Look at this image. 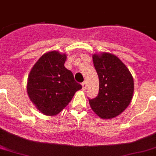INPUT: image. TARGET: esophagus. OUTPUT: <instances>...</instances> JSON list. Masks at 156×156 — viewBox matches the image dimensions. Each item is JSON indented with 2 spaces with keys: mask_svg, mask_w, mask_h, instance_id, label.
I'll return each mask as SVG.
<instances>
[{
  "mask_svg": "<svg viewBox=\"0 0 156 156\" xmlns=\"http://www.w3.org/2000/svg\"><path fill=\"white\" fill-rule=\"evenodd\" d=\"M82 87H83V90L86 89V87H87V82L86 81H83L82 83Z\"/></svg>",
  "mask_w": 156,
  "mask_h": 156,
  "instance_id": "34e87169",
  "label": "esophagus"
}]
</instances>
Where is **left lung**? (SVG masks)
<instances>
[{"mask_svg":"<svg viewBox=\"0 0 156 156\" xmlns=\"http://www.w3.org/2000/svg\"><path fill=\"white\" fill-rule=\"evenodd\" d=\"M98 74V96L89 100L91 108L102 119H112L121 114L132 101L134 92L132 76L126 65L113 54L92 55Z\"/></svg>","mask_w":156,"mask_h":156,"instance_id":"obj_1","label":"left lung"}]
</instances>
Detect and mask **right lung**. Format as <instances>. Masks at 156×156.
<instances>
[{"label":"right lung","mask_w":156,"mask_h":156,"mask_svg":"<svg viewBox=\"0 0 156 156\" xmlns=\"http://www.w3.org/2000/svg\"><path fill=\"white\" fill-rule=\"evenodd\" d=\"M66 55L57 51L46 52L31 69L27 92L37 108L46 115H56L69 104L82 86L64 67Z\"/></svg>","instance_id":"obj_1"}]
</instances>
